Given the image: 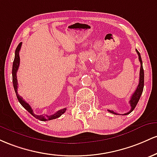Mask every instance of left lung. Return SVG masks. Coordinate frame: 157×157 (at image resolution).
<instances>
[{
  "instance_id": "8db88e82",
  "label": "left lung",
  "mask_w": 157,
  "mask_h": 157,
  "mask_svg": "<svg viewBox=\"0 0 157 157\" xmlns=\"http://www.w3.org/2000/svg\"><path fill=\"white\" fill-rule=\"evenodd\" d=\"M136 51L137 54H138L139 56V60H140V64H141V67H140V82H139V84L138 86H137L135 92L133 93V95H132L131 99H130V105H131V110H130L129 112L126 113H124L122 114V115H128V114L131 113L133 111V110H134V108L136 106L137 103H138L139 100H140V98L141 97V95H142V91H143V88H144V70H143V67H142V58H141V56H140V53L139 52V51L137 50H136ZM108 112L111 113L113 114H116V115H120V114L114 112L113 110H108Z\"/></svg>"
}]
</instances>
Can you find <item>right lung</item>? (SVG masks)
Masks as SVG:
<instances>
[{"instance_id": "1", "label": "right lung", "mask_w": 157, "mask_h": 157, "mask_svg": "<svg viewBox=\"0 0 157 157\" xmlns=\"http://www.w3.org/2000/svg\"><path fill=\"white\" fill-rule=\"evenodd\" d=\"M21 44L22 43L21 42L18 45H17L16 50H15V59H14V61H13V64H12V83H13V87L14 89H15V93H16V96L17 98V100L18 101L20 102L21 105H22L24 108L27 110L29 113L32 114L35 118L36 119H39L40 121H49V120H52V119H57L61 117L63 113H64L65 111H66L67 108H63L61 110H59L54 113L53 115H51V116H47V115H36L33 113V109L30 107V105L24 101L23 99V98L21 96H19L18 93H17V71L18 70L19 67V64H20V56H19V52H20L21 50Z\"/></svg>"}]
</instances>
